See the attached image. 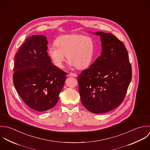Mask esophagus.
Masks as SVG:
<instances>
[{
  "label": "esophagus",
  "instance_id": "34e87169",
  "mask_svg": "<svg viewBox=\"0 0 150 150\" xmlns=\"http://www.w3.org/2000/svg\"><path fill=\"white\" fill-rule=\"evenodd\" d=\"M69 75L71 76H72V77H76L77 76V75L75 73H73V72H70L69 74Z\"/></svg>",
  "mask_w": 150,
  "mask_h": 150
}]
</instances>
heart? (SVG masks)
I'll return each mask as SVG.
<instances>
[{"instance_id": "1", "label": "heart", "mask_w": 150, "mask_h": 150, "mask_svg": "<svg viewBox=\"0 0 150 150\" xmlns=\"http://www.w3.org/2000/svg\"><path fill=\"white\" fill-rule=\"evenodd\" d=\"M95 51L93 38L82 34L62 35L56 40V45L49 48V54L53 63L61 68L67 59L71 66L82 69L88 68L92 62Z\"/></svg>"}]
</instances>
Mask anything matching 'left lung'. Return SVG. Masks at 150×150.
<instances>
[{"label": "left lung", "instance_id": "obj_1", "mask_svg": "<svg viewBox=\"0 0 150 150\" xmlns=\"http://www.w3.org/2000/svg\"><path fill=\"white\" fill-rule=\"evenodd\" d=\"M100 36L101 55L78 77L83 106L91 112L101 114L118 107L123 101L132 80V66L124 44L115 36L104 32Z\"/></svg>", "mask_w": 150, "mask_h": 150}]
</instances>
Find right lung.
<instances>
[{
    "label": "right lung",
    "mask_w": 150,
    "mask_h": 150,
    "mask_svg": "<svg viewBox=\"0 0 150 150\" xmlns=\"http://www.w3.org/2000/svg\"><path fill=\"white\" fill-rule=\"evenodd\" d=\"M46 37H28L15 56L13 76L15 88L31 109L46 111L57 103L66 72L53 65L48 56Z\"/></svg>",
    "instance_id": "right-lung-1"
}]
</instances>
